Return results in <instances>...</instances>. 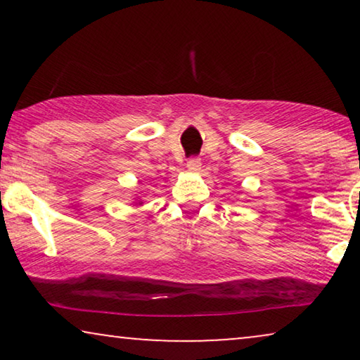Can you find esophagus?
I'll use <instances>...</instances> for the list:
<instances>
[{
    "label": "esophagus",
    "mask_w": 360,
    "mask_h": 360,
    "mask_svg": "<svg viewBox=\"0 0 360 360\" xmlns=\"http://www.w3.org/2000/svg\"><path fill=\"white\" fill-rule=\"evenodd\" d=\"M186 169H188L190 172H198L201 169V160L198 159V157L188 159V162H186Z\"/></svg>",
    "instance_id": "esophagus-1"
}]
</instances>
